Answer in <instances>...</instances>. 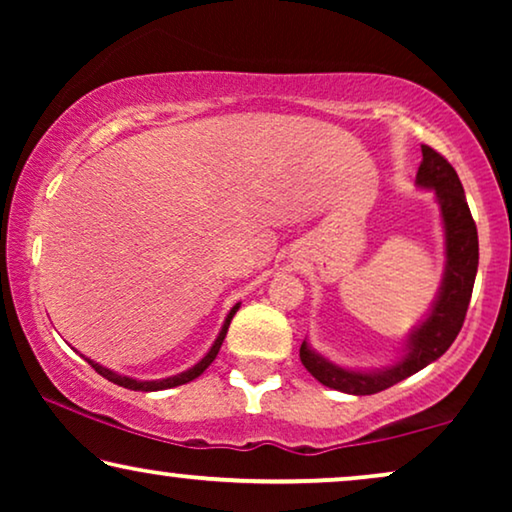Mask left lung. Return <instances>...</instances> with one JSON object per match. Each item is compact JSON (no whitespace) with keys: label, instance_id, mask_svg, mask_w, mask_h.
<instances>
[{"label":"left lung","instance_id":"1","mask_svg":"<svg viewBox=\"0 0 512 512\" xmlns=\"http://www.w3.org/2000/svg\"><path fill=\"white\" fill-rule=\"evenodd\" d=\"M415 184L433 191L440 207V219H443L445 272L438 296L424 321L412 328L405 340L403 356L394 366L380 370L342 368L314 352L310 342L303 340L300 361L324 387L354 396L377 394V391L394 387L405 377L419 373L429 363L440 359L464 326L475 275H478V228L468 209L464 186L454 167L426 144L422 146V165L417 170Z\"/></svg>","mask_w":512,"mask_h":512}]
</instances>
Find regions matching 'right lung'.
<instances>
[{"mask_svg": "<svg viewBox=\"0 0 512 512\" xmlns=\"http://www.w3.org/2000/svg\"><path fill=\"white\" fill-rule=\"evenodd\" d=\"M237 310H240V303L233 305V310L228 312V317H226V321H223L221 331H219V335H216L214 345L209 347V352H207L205 356H202V359H200L198 363H195L193 368H188V370H184V373H179V375L163 377V380H135V377H128V375L114 373V370L104 368V366H100V363H95V361H90V359H86V361H88L90 366H93V368L97 370V373H100L102 377H107L109 382L118 384V387L132 389V391H160V389H172V387H179V384H186V382L195 380V377H200V375L205 373V370L209 368V363H212V361L216 359V354H219V349H221V345H223V340H226V333H228L230 321H233V317H235V312H237Z\"/></svg>", "mask_w": 512, "mask_h": 512, "instance_id": "add662e5", "label": "right lung"}]
</instances>
